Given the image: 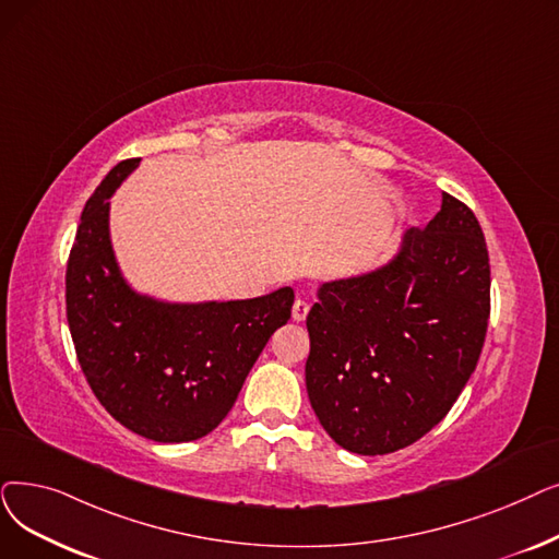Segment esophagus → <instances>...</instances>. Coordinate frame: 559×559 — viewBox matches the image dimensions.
I'll use <instances>...</instances> for the list:
<instances>
[{"instance_id":"1","label":"esophagus","mask_w":559,"mask_h":559,"mask_svg":"<svg viewBox=\"0 0 559 559\" xmlns=\"http://www.w3.org/2000/svg\"><path fill=\"white\" fill-rule=\"evenodd\" d=\"M308 310H310V304L306 299H297L293 306V320L304 322L308 318Z\"/></svg>"}]
</instances>
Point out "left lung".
<instances>
[{"instance_id":"left-lung-1","label":"left lung","mask_w":559,"mask_h":559,"mask_svg":"<svg viewBox=\"0 0 559 559\" xmlns=\"http://www.w3.org/2000/svg\"><path fill=\"white\" fill-rule=\"evenodd\" d=\"M489 289L487 241L450 193L391 260L322 283L306 320V391L331 439L377 456L439 425L475 372Z\"/></svg>"}]
</instances>
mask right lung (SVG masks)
<instances>
[{"instance_id":"add662e5","label":"right lung","mask_w":559,"mask_h":559,"mask_svg":"<svg viewBox=\"0 0 559 559\" xmlns=\"http://www.w3.org/2000/svg\"><path fill=\"white\" fill-rule=\"evenodd\" d=\"M141 159L116 164L86 201L66 272V314L95 397L157 443L203 439L228 416L293 287L255 299L166 301L132 287L116 260L109 199Z\"/></svg>"}]
</instances>
